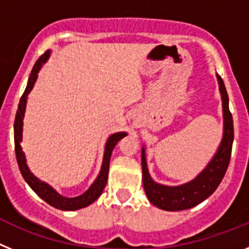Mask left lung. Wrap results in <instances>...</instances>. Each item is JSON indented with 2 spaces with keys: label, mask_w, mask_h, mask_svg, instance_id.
I'll list each match as a JSON object with an SVG mask.
<instances>
[{
  "label": "left lung",
  "mask_w": 249,
  "mask_h": 249,
  "mask_svg": "<svg viewBox=\"0 0 249 249\" xmlns=\"http://www.w3.org/2000/svg\"><path fill=\"white\" fill-rule=\"evenodd\" d=\"M219 86L223 112V136L218 148L192 181L178 186H167L156 182L151 177L147 167L146 147L142 146V177H143L144 192L147 198L153 206L163 211H183L197 206L207 199L217 190L223 179L231 160L233 143V120L228 107V94L224 87L223 80L219 74H215Z\"/></svg>",
  "instance_id": "8db88e82"
}]
</instances>
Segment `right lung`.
Returning <instances> with one entry per match:
<instances>
[{
  "label": "right lung",
  "instance_id": "obj_1",
  "mask_svg": "<svg viewBox=\"0 0 249 249\" xmlns=\"http://www.w3.org/2000/svg\"><path fill=\"white\" fill-rule=\"evenodd\" d=\"M51 51H47L46 53L37 59V62L35 63L32 71H31L30 78H28L27 86L26 89L22 94L21 100L18 103V109H17L16 118H15V149H16V158L17 163H18L19 171L22 173V177L25 178V181L27 182L28 186L36 192L38 197L47 202L50 206L54 207L57 210L62 211H77L81 208L89 206L93 203L96 199L102 195L103 188L107 183V178H108V169H109V160H111L112 151H113L114 146L122 140L123 137H126L127 132H116L113 135L109 136L107 138L105 146V153H103V160L102 166H101V171L98 173L97 178L94 179L93 183L89 186V188L82 195L77 196V197H65V196L59 195L53 187H51L50 184L46 182L41 181L39 178H37L34 173L31 172L30 168L27 166V160H26L25 152L22 151L21 142H22V132H23V118H25L26 106H27V96L30 92L34 89L35 83L38 77L39 70L42 68V66L47 62V59L50 58Z\"/></svg>",
  "mask_w": 249,
  "mask_h": 249
}]
</instances>
